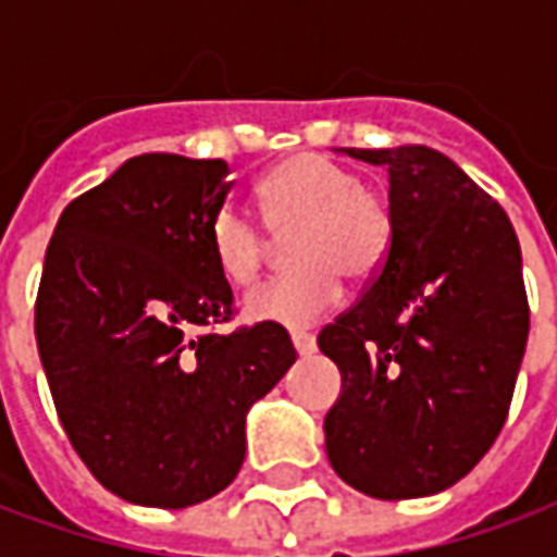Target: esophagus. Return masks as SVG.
<instances>
[{
    "label": "esophagus",
    "mask_w": 557,
    "mask_h": 557,
    "mask_svg": "<svg viewBox=\"0 0 557 557\" xmlns=\"http://www.w3.org/2000/svg\"><path fill=\"white\" fill-rule=\"evenodd\" d=\"M292 346H295V351H298L301 358H307V355H313L315 351V337L313 334H307V331H292Z\"/></svg>",
    "instance_id": "esophagus-1"
}]
</instances>
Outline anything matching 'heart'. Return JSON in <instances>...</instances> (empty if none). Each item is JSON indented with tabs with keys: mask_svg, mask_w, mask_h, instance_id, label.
<instances>
[{
	"mask_svg": "<svg viewBox=\"0 0 557 557\" xmlns=\"http://www.w3.org/2000/svg\"><path fill=\"white\" fill-rule=\"evenodd\" d=\"M265 226L289 239L295 271L256 286L244 298V315L259 325L304 331L331 313L343 298V277H373L394 242L387 196L363 184L337 160L298 151L262 175L256 187ZM208 250L232 286H247L268 262V232L235 202L208 220Z\"/></svg>",
	"mask_w": 557,
	"mask_h": 557,
	"instance_id": "1",
	"label": "heart"
}]
</instances>
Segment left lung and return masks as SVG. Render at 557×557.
Masks as SVG:
<instances>
[{"label": "left lung", "instance_id": "obj_1", "mask_svg": "<svg viewBox=\"0 0 557 557\" xmlns=\"http://www.w3.org/2000/svg\"><path fill=\"white\" fill-rule=\"evenodd\" d=\"M387 166L394 242L358 304L319 334L343 391L327 459L370 498L454 486L498 438L528 343L513 223L426 146L343 148Z\"/></svg>", "mask_w": 557, "mask_h": 557}]
</instances>
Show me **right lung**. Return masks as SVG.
<instances>
[{
	"mask_svg": "<svg viewBox=\"0 0 557 557\" xmlns=\"http://www.w3.org/2000/svg\"><path fill=\"white\" fill-rule=\"evenodd\" d=\"M226 160L139 154L62 211L44 256L35 339L55 411L101 486L146 507L226 490L247 411L295 363L286 327L232 334L208 220Z\"/></svg>",
	"mask_w": 557,
	"mask_h": 557,
	"instance_id": "obj_1",
	"label": "right lung"
}]
</instances>
